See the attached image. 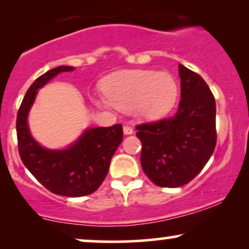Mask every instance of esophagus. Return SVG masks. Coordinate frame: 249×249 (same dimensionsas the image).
I'll list each match as a JSON object with an SVG mask.
<instances>
[{
    "mask_svg": "<svg viewBox=\"0 0 249 249\" xmlns=\"http://www.w3.org/2000/svg\"><path fill=\"white\" fill-rule=\"evenodd\" d=\"M123 131H124V134H132L133 133V128L131 126H127V125H125V126L123 127Z\"/></svg>",
    "mask_w": 249,
    "mask_h": 249,
    "instance_id": "obj_1",
    "label": "esophagus"
}]
</instances>
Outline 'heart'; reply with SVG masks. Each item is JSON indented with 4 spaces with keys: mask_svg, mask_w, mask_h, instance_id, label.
I'll return each mask as SVG.
<instances>
[{
    "mask_svg": "<svg viewBox=\"0 0 249 249\" xmlns=\"http://www.w3.org/2000/svg\"><path fill=\"white\" fill-rule=\"evenodd\" d=\"M107 99H98L103 107H113L122 112H134L144 121H157L176 107L179 85L166 71L126 70L104 82Z\"/></svg>",
    "mask_w": 249,
    "mask_h": 249,
    "instance_id": "obj_1",
    "label": "heart"
}]
</instances>
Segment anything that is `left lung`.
<instances>
[{
  "label": "left lung",
  "instance_id": "1",
  "mask_svg": "<svg viewBox=\"0 0 249 249\" xmlns=\"http://www.w3.org/2000/svg\"><path fill=\"white\" fill-rule=\"evenodd\" d=\"M176 115L136 126L144 172L160 187H180L204 168L216 144L215 99L201 76L179 64Z\"/></svg>",
  "mask_w": 249,
  "mask_h": 249
}]
</instances>
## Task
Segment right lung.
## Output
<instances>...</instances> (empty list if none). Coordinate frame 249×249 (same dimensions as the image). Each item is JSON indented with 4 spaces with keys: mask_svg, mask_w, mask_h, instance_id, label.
Returning <instances> with one entry per match:
<instances>
[{
    "mask_svg": "<svg viewBox=\"0 0 249 249\" xmlns=\"http://www.w3.org/2000/svg\"><path fill=\"white\" fill-rule=\"evenodd\" d=\"M73 69L61 65L39 76L28 89L16 121L18 152L25 167L50 192L64 196L95 192L104 181L111 158L123 142L122 124L89 127L75 142L62 150L43 147L31 136L28 116L38 90L61 72Z\"/></svg>",
    "mask_w": 249,
    "mask_h": 249,
    "instance_id": "1",
    "label": "right lung"
}]
</instances>
